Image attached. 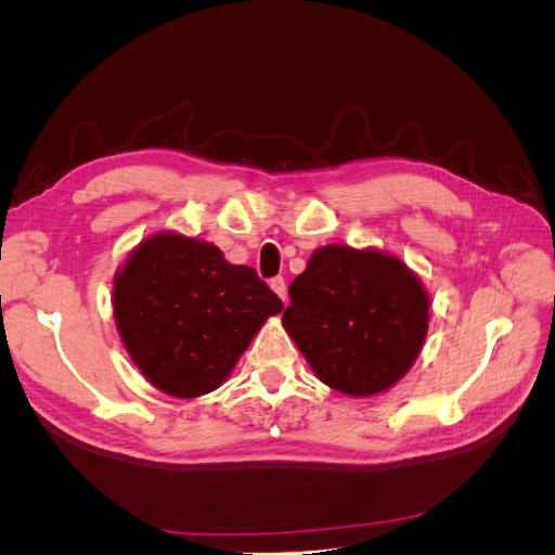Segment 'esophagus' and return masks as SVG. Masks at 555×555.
<instances>
[{"instance_id":"1","label":"esophagus","mask_w":555,"mask_h":555,"mask_svg":"<svg viewBox=\"0 0 555 555\" xmlns=\"http://www.w3.org/2000/svg\"><path fill=\"white\" fill-rule=\"evenodd\" d=\"M271 289L282 298V304H287V284H284V278H273Z\"/></svg>"}]
</instances>
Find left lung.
<instances>
[{"mask_svg":"<svg viewBox=\"0 0 555 555\" xmlns=\"http://www.w3.org/2000/svg\"><path fill=\"white\" fill-rule=\"evenodd\" d=\"M282 326L314 375L347 396H377L424 347L428 292L405 261L375 247L324 245L289 287Z\"/></svg>","mask_w":555,"mask_h":555,"instance_id":"1","label":"left lung"}]
</instances>
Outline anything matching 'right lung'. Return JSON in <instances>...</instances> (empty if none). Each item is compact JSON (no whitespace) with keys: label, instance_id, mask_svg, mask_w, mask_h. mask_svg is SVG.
<instances>
[{"label":"right lung","instance_id":"obj_1","mask_svg":"<svg viewBox=\"0 0 555 555\" xmlns=\"http://www.w3.org/2000/svg\"><path fill=\"white\" fill-rule=\"evenodd\" d=\"M282 300L255 268L222 249L159 231L131 249L113 280L117 333L141 375L176 398L215 391Z\"/></svg>","mask_w":555,"mask_h":555}]
</instances>
